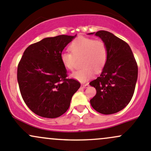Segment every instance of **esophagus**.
<instances>
[{"mask_svg": "<svg viewBox=\"0 0 151 151\" xmlns=\"http://www.w3.org/2000/svg\"><path fill=\"white\" fill-rule=\"evenodd\" d=\"M88 86H89L88 84H85V85H81V87H82V88H88Z\"/></svg>", "mask_w": 151, "mask_h": 151, "instance_id": "esophagus-1", "label": "esophagus"}]
</instances>
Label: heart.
Listing matches in <instances>:
<instances>
[{
	"label": "heart",
	"instance_id": "1",
	"mask_svg": "<svg viewBox=\"0 0 151 151\" xmlns=\"http://www.w3.org/2000/svg\"><path fill=\"white\" fill-rule=\"evenodd\" d=\"M69 52L60 55L62 65L68 70H73L77 59H81L82 69L72 73L71 77L80 82H86L93 77L96 72L103 70L108 59V49L102 40L85 37H79L69 45Z\"/></svg>",
	"mask_w": 151,
	"mask_h": 151
}]
</instances>
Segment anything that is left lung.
<instances>
[{"mask_svg": "<svg viewBox=\"0 0 151 151\" xmlns=\"http://www.w3.org/2000/svg\"><path fill=\"white\" fill-rule=\"evenodd\" d=\"M93 34L106 43L108 59L100 77L90 82L96 90L90 104L99 113L113 114L126 107L132 98L137 80V64L126 42L104 30L89 33Z\"/></svg>", "mask_w": 151, "mask_h": 151, "instance_id": "left-lung-1", "label": "left lung"}]
</instances>
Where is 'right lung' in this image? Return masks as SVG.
I'll list each match as a JSON object with an SVG mask.
<instances>
[{
	"label": "right lung",
	"mask_w": 151,
	"mask_h": 151,
	"mask_svg": "<svg viewBox=\"0 0 151 151\" xmlns=\"http://www.w3.org/2000/svg\"><path fill=\"white\" fill-rule=\"evenodd\" d=\"M75 37L44 38L30 45L19 63L17 80L22 98L40 116L53 119L62 115L80 88L78 81L66 78L67 71L60 60L64 47Z\"/></svg>",
	"instance_id": "obj_1"
}]
</instances>
